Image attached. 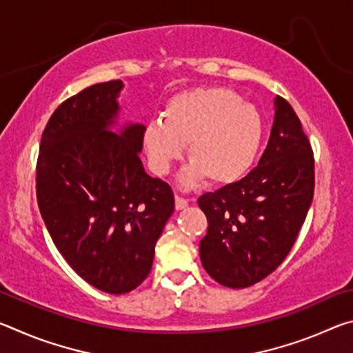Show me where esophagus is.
<instances>
[{"label":"esophagus","mask_w":353,"mask_h":353,"mask_svg":"<svg viewBox=\"0 0 353 353\" xmlns=\"http://www.w3.org/2000/svg\"><path fill=\"white\" fill-rule=\"evenodd\" d=\"M174 205H176V210H183V208L188 207V201L183 199V198H179V196H176Z\"/></svg>","instance_id":"esophagus-1"}]
</instances>
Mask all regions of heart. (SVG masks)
Masks as SVG:
<instances>
[{"label": "heart", "mask_w": 353, "mask_h": 353, "mask_svg": "<svg viewBox=\"0 0 353 353\" xmlns=\"http://www.w3.org/2000/svg\"><path fill=\"white\" fill-rule=\"evenodd\" d=\"M263 118L224 87H194L176 93L165 105L163 121L152 119L143 132L149 165L157 174H168L188 145L190 163L179 176L185 190L208 182L227 187L252 168L259 155Z\"/></svg>", "instance_id": "heart-1"}]
</instances>
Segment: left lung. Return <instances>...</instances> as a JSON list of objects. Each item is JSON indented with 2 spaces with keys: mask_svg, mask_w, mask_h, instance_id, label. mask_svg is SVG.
<instances>
[{
  "mask_svg": "<svg viewBox=\"0 0 353 353\" xmlns=\"http://www.w3.org/2000/svg\"><path fill=\"white\" fill-rule=\"evenodd\" d=\"M314 160L296 112L274 98V123L259 166L198 199L208 221L199 244L218 283L246 288L276 270L294 244L313 201Z\"/></svg>",
  "mask_w": 353,
  "mask_h": 353,
  "instance_id": "1",
  "label": "left lung"
}]
</instances>
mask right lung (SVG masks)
Wrapping results in <instances>:
<instances>
[{
	"instance_id": "right-lung-1",
	"label": "right lung",
	"mask_w": 353,
	"mask_h": 353,
	"mask_svg": "<svg viewBox=\"0 0 353 353\" xmlns=\"http://www.w3.org/2000/svg\"><path fill=\"white\" fill-rule=\"evenodd\" d=\"M123 81L87 87L57 107L43 130L37 201L59 252L109 294L151 272L155 243L174 212L171 187L146 174L141 123H119Z\"/></svg>"
}]
</instances>
